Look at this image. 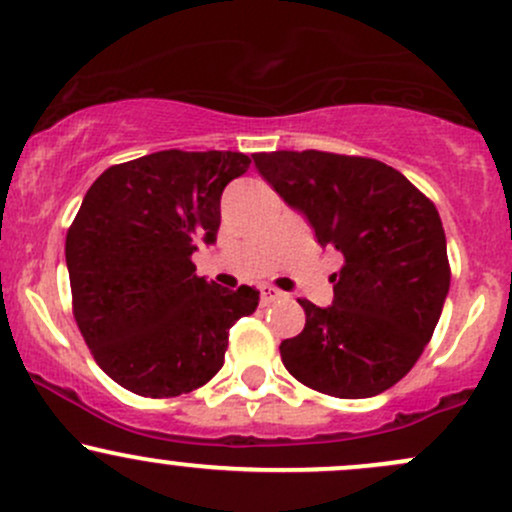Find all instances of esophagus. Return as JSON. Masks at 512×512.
I'll return each instance as SVG.
<instances>
[{
    "mask_svg": "<svg viewBox=\"0 0 512 512\" xmlns=\"http://www.w3.org/2000/svg\"><path fill=\"white\" fill-rule=\"evenodd\" d=\"M280 298H283V293H280L278 288H273V285H261V300L263 302H273Z\"/></svg>",
    "mask_w": 512,
    "mask_h": 512,
    "instance_id": "34e87169",
    "label": "esophagus"
}]
</instances>
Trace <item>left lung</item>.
I'll use <instances>...</instances> for the list:
<instances>
[{
    "label": "left lung",
    "mask_w": 512,
    "mask_h": 512,
    "mask_svg": "<svg viewBox=\"0 0 512 512\" xmlns=\"http://www.w3.org/2000/svg\"><path fill=\"white\" fill-rule=\"evenodd\" d=\"M254 163L322 249H337L334 300H298L305 329L280 342L285 368L334 398H371L400 381L432 339L449 293L437 207L395 168L324 151L256 153Z\"/></svg>",
    "instance_id": "8db88e82"
}]
</instances>
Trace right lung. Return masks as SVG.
I'll use <instances>...</instances> for the list:
<instances>
[{
	"label": "right lung",
	"mask_w": 512,
	"mask_h": 512,
	"mask_svg": "<svg viewBox=\"0 0 512 512\" xmlns=\"http://www.w3.org/2000/svg\"><path fill=\"white\" fill-rule=\"evenodd\" d=\"M251 158L239 151H158L107 168L65 239L73 312L112 381L146 398L205 386L229 329L258 290L195 276L197 244L217 241L219 200Z\"/></svg>",
	"instance_id": "right-lung-1"
}]
</instances>
